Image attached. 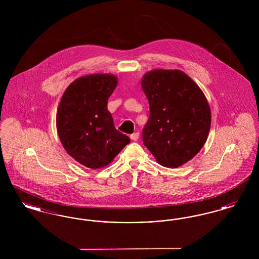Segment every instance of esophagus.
I'll list each match as a JSON object with an SVG mask.
<instances>
[{
	"instance_id": "esophagus-1",
	"label": "esophagus",
	"mask_w": 259,
	"mask_h": 259,
	"mask_svg": "<svg viewBox=\"0 0 259 259\" xmlns=\"http://www.w3.org/2000/svg\"><path fill=\"white\" fill-rule=\"evenodd\" d=\"M130 138H131V140H132V141H137V140L139 139V133H138V132L133 133L132 135L130 136Z\"/></svg>"
}]
</instances>
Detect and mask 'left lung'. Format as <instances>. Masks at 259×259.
Wrapping results in <instances>:
<instances>
[{"instance_id": "8db88e82", "label": "left lung", "mask_w": 259, "mask_h": 259, "mask_svg": "<svg viewBox=\"0 0 259 259\" xmlns=\"http://www.w3.org/2000/svg\"><path fill=\"white\" fill-rule=\"evenodd\" d=\"M142 87L149 117L142 133L144 145L164 167L178 168L203 148L210 127V110L197 84L182 71L154 70Z\"/></svg>"}]
</instances>
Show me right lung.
<instances>
[{"instance_id": "add662e5", "label": "right lung", "mask_w": 259, "mask_h": 259, "mask_svg": "<svg viewBox=\"0 0 259 259\" xmlns=\"http://www.w3.org/2000/svg\"><path fill=\"white\" fill-rule=\"evenodd\" d=\"M117 85L113 74L78 77L62 96L56 125L66 151L91 169L107 166L130 143L115 129L108 100Z\"/></svg>"}]
</instances>
